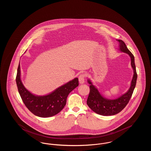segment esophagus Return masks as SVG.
Listing matches in <instances>:
<instances>
[{
    "mask_svg": "<svg viewBox=\"0 0 151 151\" xmlns=\"http://www.w3.org/2000/svg\"><path fill=\"white\" fill-rule=\"evenodd\" d=\"M85 75L84 74H81L79 77V83L80 84H83L85 82Z\"/></svg>",
    "mask_w": 151,
    "mask_h": 151,
    "instance_id": "1",
    "label": "esophagus"
}]
</instances>
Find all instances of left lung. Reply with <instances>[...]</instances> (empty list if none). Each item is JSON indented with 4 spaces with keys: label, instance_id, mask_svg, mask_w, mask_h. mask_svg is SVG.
I'll list each match as a JSON object with an SVG mask.
<instances>
[{
    "label": "left lung",
    "instance_id": "obj_1",
    "mask_svg": "<svg viewBox=\"0 0 151 151\" xmlns=\"http://www.w3.org/2000/svg\"><path fill=\"white\" fill-rule=\"evenodd\" d=\"M116 41L119 43L118 50L127 54L131 58V65L134 71V74L129 90L115 99H108L100 93L97 88L94 86L90 79L87 80L90 84V92L86 101L87 105L96 113L104 116L115 115L125 108L129 102L137 83V73L134 57L122 40H116Z\"/></svg>",
    "mask_w": 151,
    "mask_h": 151
}]
</instances>
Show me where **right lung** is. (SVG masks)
Wrapping results in <instances>:
<instances>
[{
    "label": "right lung",
    "instance_id": "1",
    "mask_svg": "<svg viewBox=\"0 0 151 151\" xmlns=\"http://www.w3.org/2000/svg\"><path fill=\"white\" fill-rule=\"evenodd\" d=\"M16 81L25 105L33 114L42 118L50 117L59 113L65 107L68 95L79 86L78 78H76L50 93L43 96L34 94L26 89L22 83L20 63Z\"/></svg>",
    "mask_w": 151,
    "mask_h": 151
}]
</instances>
